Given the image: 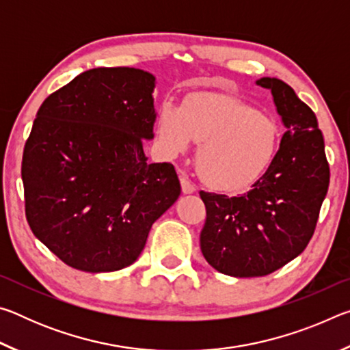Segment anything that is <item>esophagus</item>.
Segmentation results:
<instances>
[{
    "instance_id": "esophagus-1",
    "label": "esophagus",
    "mask_w": 350,
    "mask_h": 350,
    "mask_svg": "<svg viewBox=\"0 0 350 350\" xmlns=\"http://www.w3.org/2000/svg\"><path fill=\"white\" fill-rule=\"evenodd\" d=\"M180 185H182V193L183 194H191L196 191V187L193 185V182L188 179L187 176H180Z\"/></svg>"
}]
</instances>
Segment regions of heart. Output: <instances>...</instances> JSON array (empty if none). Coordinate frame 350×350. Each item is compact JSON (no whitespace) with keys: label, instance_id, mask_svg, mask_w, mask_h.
I'll list each match as a JSON object with an SVG mask.
<instances>
[{"label":"heart","instance_id":"obj_1","mask_svg":"<svg viewBox=\"0 0 350 350\" xmlns=\"http://www.w3.org/2000/svg\"><path fill=\"white\" fill-rule=\"evenodd\" d=\"M159 137L170 154L200 142L196 165L206 185L236 193L253 185L273 163L280 126L238 97L198 92L183 106L165 102L159 111Z\"/></svg>","mask_w":350,"mask_h":350}]
</instances>
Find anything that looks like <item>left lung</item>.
<instances>
[{"mask_svg":"<svg viewBox=\"0 0 350 350\" xmlns=\"http://www.w3.org/2000/svg\"><path fill=\"white\" fill-rule=\"evenodd\" d=\"M256 85L271 91L286 126L273 163L241 196L199 193L206 208L200 250L213 269L236 278L265 276L304 252L330 179L315 112L280 79Z\"/></svg>","mask_w":350,"mask_h":350,"instance_id":"obj_1","label":"left lung"}]
</instances>
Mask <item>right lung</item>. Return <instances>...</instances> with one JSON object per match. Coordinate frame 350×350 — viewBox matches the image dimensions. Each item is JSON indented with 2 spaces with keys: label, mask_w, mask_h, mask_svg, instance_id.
<instances>
[{
  "label": "right lung",
  "mask_w": 350,
  "mask_h": 350,
  "mask_svg": "<svg viewBox=\"0 0 350 350\" xmlns=\"http://www.w3.org/2000/svg\"><path fill=\"white\" fill-rule=\"evenodd\" d=\"M156 77L135 68L77 75L40 106L21 179L35 238L69 267L131 265L152 224L180 194L171 163H148Z\"/></svg>",
  "instance_id": "obj_1"
}]
</instances>
